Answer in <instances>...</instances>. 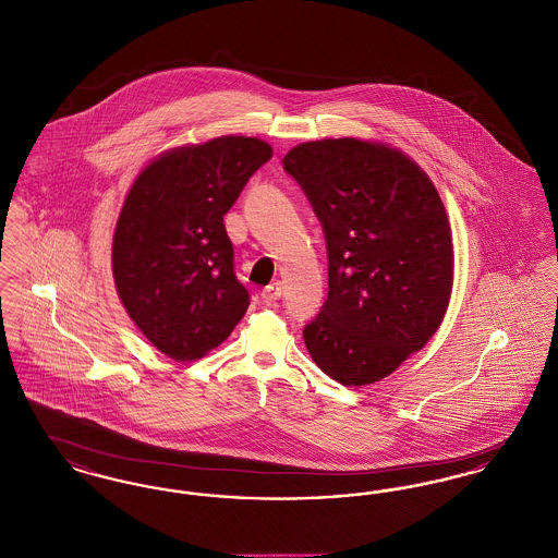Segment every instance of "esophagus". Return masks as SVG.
I'll list each match as a JSON object with an SVG mask.
<instances>
[{
  "label": "esophagus",
  "mask_w": 558,
  "mask_h": 558,
  "mask_svg": "<svg viewBox=\"0 0 558 558\" xmlns=\"http://www.w3.org/2000/svg\"><path fill=\"white\" fill-rule=\"evenodd\" d=\"M282 296V282H271L262 291L264 303H276Z\"/></svg>",
  "instance_id": "34e87169"
}]
</instances>
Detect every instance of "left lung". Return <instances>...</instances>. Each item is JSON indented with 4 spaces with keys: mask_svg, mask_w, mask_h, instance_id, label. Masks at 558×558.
<instances>
[{
    "mask_svg": "<svg viewBox=\"0 0 558 558\" xmlns=\"http://www.w3.org/2000/svg\"><path fill=\"white\" fill-rule=\"evenodd\" d=\"M318 215L328 299L303 339L345 387L378 383L437 332L450 305L453 244L439 192L416 160L360 140L303 142L284 157Z\"/></svg>",
    "mask_w": 558,
    "mask_h": 558,
    "instance_id": "obj_1",
    "label": "left lung"
}]
</instances>
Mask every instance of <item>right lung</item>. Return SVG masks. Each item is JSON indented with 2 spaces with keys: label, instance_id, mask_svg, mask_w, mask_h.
Segmentation results:
<instances>
[{
  "label": "right lung",
  "instance_id": "right-lung-1",
  "mask_svg": "<svg viewBox=\"0 0 558 558\" xmlns=\"http://www.w3.org/2000/svg\"><path fill=\"white\" fill-rule=\"evenodd\" d=\"M259 137L178 146L133 180L112 236L117 294L140 332L175 362L221 345L248 307L223 215L271 159Z\"/></svg>",
  "mask_w": 558,
  "mask_h": 558
}]
</instances>
